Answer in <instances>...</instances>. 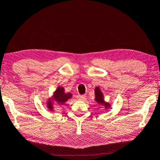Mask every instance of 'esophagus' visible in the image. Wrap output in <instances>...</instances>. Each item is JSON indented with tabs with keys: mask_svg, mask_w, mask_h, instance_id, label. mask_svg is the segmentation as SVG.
Wrapping results in <instances>:
<instances>
[{
	"mask_svg": "<svg viewBox=\"0 0 160 160\" xmlns=\"http://www.w3.org/2000/svg\"><path fill=\"white\" fill-rule=\"evenodd\" d=\"M85 97H86L85 94L84 95H78V99H84Z\"/></svg>",
	"mask_w": 160,
	"mask_h": 160,
	"instance_id": "34e87169",
	"label": "esophagus"
}]
</instances>
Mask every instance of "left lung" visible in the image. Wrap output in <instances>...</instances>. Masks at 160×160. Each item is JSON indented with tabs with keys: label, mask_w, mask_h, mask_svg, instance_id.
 <instances>
[{
	"label": "left lung",
	"mask_w": 160,
	"mask_h": 160,
	"mask_svg": "<svg viewBox=\"0 0 160 160\" xmlns=\"http://www.w3.org/2000/svg\"><path fill=\"white\" fill-rule=\"evenodd\" d=\"M95 95H96V99L95 100L99 103V104H103L105 105L106 107H109V104H106L104 101V99H103V95L101 92V91L99 89V87H97L95 88Z\"/></svg>",
	"instance_id": "8db88e82"
}]
</instances>
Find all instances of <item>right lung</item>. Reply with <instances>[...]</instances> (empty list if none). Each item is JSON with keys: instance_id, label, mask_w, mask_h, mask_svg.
<instances>
[{"instance_id": "add662e5", "label": "right lung", "mask_w": 160, "mask_h": 160, "mask_svg": "<svg viewBox=\"0 0 160 160\" xmlns=\"http://www.w3.org/2000/svg\"><path fill=\"white\" fill-rule=\"evenodd\" d=\"M63 87H58L57 90L56 91L54 95H53V97H54V99L56 101L58 104H63L64 103L67 101L69 98L72 97V94H65L63 92ZM48 107L49 109H52V106H51V102H48Z\"/></svg>"}]
</instances>
